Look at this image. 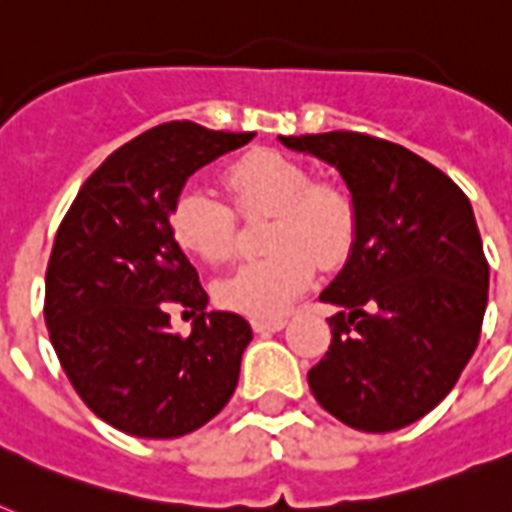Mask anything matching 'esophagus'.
I'll return each instance as SVG.
<instances>
[{
	"instance_id": "esophagus-1",
	"label": "esophagus",
	"mask_w": 512,
	"mask_h": 512,
	"mask_svg": "<svg viewBox=\"0 0 512 512\" xmlns=\"http://www.w3.org/2000/svg\"><path fill=\"white\" fill-rule=\"evenodd\" d=\"M287 327V321L284 319H255L252 321V329H255L257 335H268V332H281V329Z\"/></svg>"
}]
</instances>
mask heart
<instances>
[{"instance_id":"1","label":"heart","mask_w":512,"mask_h":512,"mask_svg":"<svg viewBox=\"0 0 512 512\" xmlns=\"http://www.w3.org/2000/svg\"><path fill=\"white\" fill-rule=\"evenodd\" d=\"M228 188L241 209H271L268 255L247 260L215 284L217 303L249 319H279L311 287L316 263L348 255L356 212L340 188L311 183L303 164L255 151L231 164ZM172 236L188 255L223 263L233 252V215L204 185H185L170 215Z\"/></svg>"}]
</instances>
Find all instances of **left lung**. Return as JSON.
<instances>
[{
    "mask_svg": "<svg viewBox=\"0 0 512 512\" xmlns=\"http://www.w3.org/2000/svg\"><path fill=\"white\" fill-rule=\"evenodd\" d=\"M335 167L356 228L321 303L332 345L308 372L332 417L364 433L412 425L449 396L481 337L489 265L468 196L422 156L361 132L284 138Z\"/></svg>",
    "mask_w": 512,
    "mask_h": 512,
    "instance_id": "left-lung-1",
    "label": "left lung"
}]
</instances>
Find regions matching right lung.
Segmentation results:
<instances>
[{
    "mask_svg": "<svg viewBox=\"0 0 512 512\" xmlns=\"http://www.w3.org/2000/svg\"><path fill=\"white\" fill-rule=\"evenodd\" d=\"M252 132L167 122L116 148L63 217L44 279L52 348L100 420L138 438H180L215 417L239 382L252 327L207 311L199 273L172 236L185 180ZM167 302L200 311L172 336Z\"/></svg>",
    "mask_w": 512,
    "mask_h": 512,
    "instance_id": "add662e5",
    "label": "right lung"
}]
</instances>
